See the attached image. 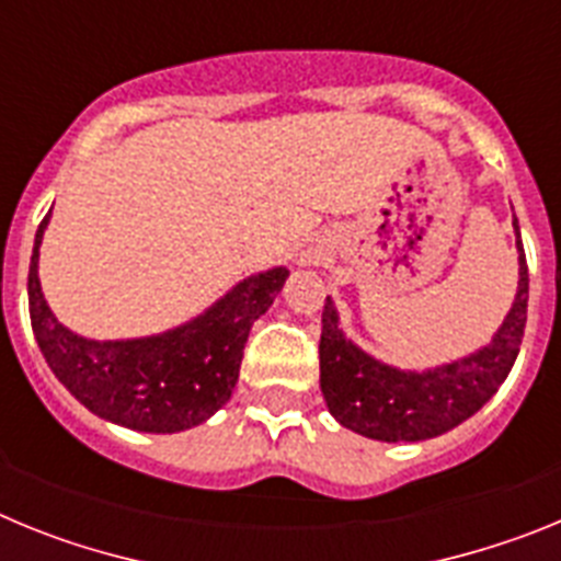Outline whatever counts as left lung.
I'll return each instance as SVG.
<instances>
[{"label":"left lung","mask_w":561,"mask_h":561,"mask_svg":"<svg viewBox=\"0 0 561 561\" xmlns=\"http://www.w3.org/2000/svg\"><path fill=\"white\" fill-rule=\"evenodd\" d=\"M517 230L519 284L512 311L489 345L472 356L433 370H399L374 359L345 340L331 297L323 306L320 388L342 427L374 440H424L458 427L478 413L512 370L523 345L528 314V264Z\"/></svg>","instance_id":"1"}]
</instances>
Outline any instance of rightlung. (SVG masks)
I'll return each instance as SVG.
<instances>
[{
	"mask_svg": "<svg viewBox=\"0 0 561 561\" xmlns=\"http://www.w3.org/2000/svg\"><path fill=\"white\" fill-rule=\"evenodd\" d=\"M47 219L38 225L30 255V323L49 370L64 388L101 419L140 433L191 430L227 404L252 323L284 289L289 270L275 266L247 277L205 314L165 334L87 340L64 329L42 295L38 247Z\"/></svg>",
	"mask_w": 561,
	"mask_h": 561,
	"instance_id": "add662e5",
	"label": "right lung"
}]
</instances>
